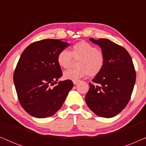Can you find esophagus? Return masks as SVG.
Here are the masks:
<instances>
[{"instance_id": "obj_1", "label": "esophagus", "mask_w": 146, "mask_h": 146, "mask_svg": "<svg viewBox=\"0 0 146 146\" xmlns=\"http://www.w3.org/2000/svg\"><path fill=\"white\" fill-rule=\"evenodd\" d=\"M78 82H79V80H73L74 84H76Z\"/></svg>"}]
</instances>
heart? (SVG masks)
Masks as SVG:
<instances>
[{
  "instance_id": "b5f03b06",
  "label": "heart",
  "mask_w": 146,
  "mask_h": 146,
  "mask_svg": "<svg viewBox=\"0 0 146 146\" xmlns=\"http://www.w3.org/2000/svg\"><path fill=\"white\" fill-rule=\"evenodd\" d=\"M74 59L77 62V68L66 70L64 73L65 79L78 80L89 75L96 76L101 72L105 64V56L96 46L84 40L74 44L70 52L63 49L57 56L58 65L63 68H68L72 65Z\"/></svg>"
}]
</instances>
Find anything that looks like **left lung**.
<instances>
[{
  "instance_id": "1",
  "label": "left lung",
  "mask_w": 146,
  "mask_h": 146,
  "mask_svg": "<svg viewBox=\"0 0 146 146\" xmlns=\"http://www.w3.org/2000/svg\"><path fill=\"white\" fill-rule=\"evenodd\" d=\"M91 42L98 44L105 56L104 68L90 82L86 102L95 114L112 117L128 104L135 82L136 74L132 60L124 48L108 39Z\"/></svg>"
}]
</instances>
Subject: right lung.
I'll return each mask as SVG.
<instances>
[{
    "label": "right lung",
    "mask_w": 146,
    "mask_h": 146,
    "mask_svg": "<svg viewBox=\"0 0 146 146\" xmlns=\"http://www.w3.org/2000/svg\"><path fill=\"white\" fill-rule=\"evenodd\" d=\"M69 46L60 40H42L26 48L20 57L14 72V82L21 106L33 116H52L72 88L70 80L57 84L62 76L58 54Z\"/></svg>",
    "instance_id": "add662e5"
}]
</instances>
